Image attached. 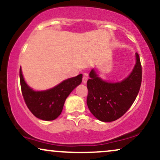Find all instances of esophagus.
<instances>
[{
    "label": "esophagus",
    "mask_w": 160,
    "mask_h": 160,
    "mask_svg": "<svg viewBox=\"0 0 160 160\" xmlns=\"http://www.w3.org/2000/svg\"><path fill=\"white\" fill-rule=\"evenodd\" d=\"M87 76H88L87 74H83V77H82V83H84V84L86 83V82H87V80H88Z\"/></svg>",
    "instance_id": "1"
}]
</instances>
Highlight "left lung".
I'll return each instance as SVG.
<instances>
[{
    "label": "left lung",
    "mask_w": 160,
    "mask_h": 160,
    "mask_svg": "<svg viewBox=\"0 0 160 160\" xmlns=\"http://www.w3.org/2000/svg\"><path fill=\"white\" fill-rule=\"evenodd\" d=\"M135 65L129 75L121 81L109 82L100 78L95 68L87 81L86 103L95 118L102 122L114 121L126 113L135 102L141 84L140 58L135 53Z\"/></svg>",
    "instance_id": "1"
}]
</instances>
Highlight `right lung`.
Masks as SVG:
<instances>
[{
	"label": "right lung",
	"mask_w": 160,
	"mask_h": 160,
	"mask_svg": "<svg viewBox=\"0 0 160 160\" xmlns=\"http://www.w3.org/2000/svg\"><path fill=\"white\" fill-rule=\"evenodd\" d=\"M22 92L27 107L38 119L45 121L56 120L61 114L66 98L82 82V74L63 80L47 90L35 91L25 82L21 68L19 70Z\"/></svg>",
	"instance_id": "add662e5"
}]
</instances>
